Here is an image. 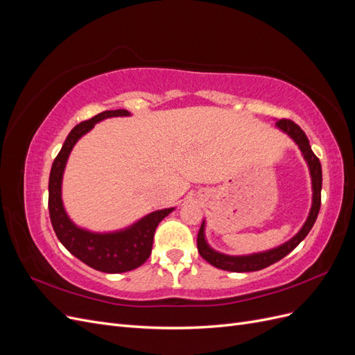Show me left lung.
Wrapping results in <instances>:
<instances>
[{
  "instance_id": "1",
  "label": "left lung",
  "mask_w": 355,
  "mask_h": 355,
  "mask_svg": "<svg viewBox=\"0 0 355 355\" xmlns=\"http://www.w3.org/2000/svg\"><path fill=\"white\" fill-rule=\"evenodd\" d=\"M277 127L282 128L284 133H287L293 141L299 145L300 151H302L306 163L309 166L311 171V178H313V207H311L309 216L295 237L287 241L286 244L277 247V249L268 250L263 253H256L250 256H227L214 252L210 249L209 244L206 243V239H204V222L201 223V228L198 231V237H197V247H198V253L201 254L202 259H206L210 265L219 268V270L225 271H232V272H250V271H259L263 270V268L270 266L280 259H283L284 256H287L290 252H292L295 247L302 241L311 228L314 227L315 219L318 216L320 206H321V184H323V173H321V163L317 158V155L313 153V149L309 146V141L305 135V132L300 128L296 123L292 120H278Z\"/></svg>"
}]
</instances>
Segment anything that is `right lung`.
<instances>
[{"instance_id": "add662e5", "label": "right lung", "mask_w": 355, "mask_h": 355, "mask_svg": "<svg viewBox=\"0 0 355 355\" xmlns=\"http://www.w3.org/2000/svg\"><path fill=\"white\" fill-rule=\"evenodd\" d=\"M128 111L115 110L105 111L75 125L63 144L60 153L53 161L49 179V211L59 241L65 249L78 257L81 262L93 270L108 274H120L132 271L146 262L151 254L154 234L158 223L173 209H164L149 213L148 216L135 223L133 227L120 232L94 234L84 231L69 220L62 204V175L65 170L68 155L78 139L92 130V127L105 118L125 116Z\"/></svg>"}]
</instances>
